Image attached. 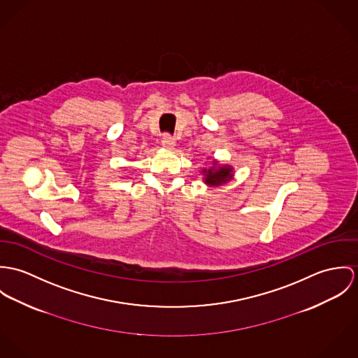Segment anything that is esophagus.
<instances>
[{
  "label": "esophagus",
  "mask_w": 358,
  "mask_h": 358,
  "mask_svg": "<svg viewBox=\"0 0 358 358\" xmlns=\"http://www.w3.org/2000/svg\"><path fill=\"white\" fill-rule=\"evenodd\" d=\"M162 145H163L164 148H173V147L176 145V138H174L171 134L164 133V134L162 136Z\"/></svg>",
  "instance_id": "obj_1"
}]
</instances>
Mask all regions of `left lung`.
<instances>
[{"label": "left lung", "instance_id": "obj_1", "mask_svg": "<svg viewBox=\"0 0 358 358\" xmlns=\"http://www.w3.org/2000/svg\"><path fill=\"white\" fill-rule=\"evenodd\" d=\"M203 173H206V182L210 185H221L224 182H227L231 177H232V167L224 166V167H218V169H210L208 171L203 170Z\"/></svg>", "mask_w": 358, "mask_h": 358}]
</instances>
